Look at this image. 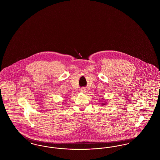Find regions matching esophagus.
<instances>
[{
	"label": "esophagus",
	"instance_id": "1",
	"mask_svg": "<svg viewBox=\"0 0 160 160\" xmlns=\"http://www.w3.org/2000/svg\"><path fill=\"white\" fill-rule=\"evenodd\" d=\"M86 89L85 88H82L81 89H80V91H81V92H82V93H85L86 92Z\"/></svg>",
	"mask_w": 160,
	"mask_h": 160
}]
</instances>
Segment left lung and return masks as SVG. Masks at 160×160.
I'll list each match as a JSON object with an SVG mask.
<instances>
[{"label": "left lung", "instance_id": "left-lung-1", "mask_svg": "<svg viewBox=\"0 0 160 160\" xmlns=\"http://www.w3.org/2000/svg\"><path fill=\"white\" fill-rule=\"evenodd\" d=\"M102 99H103V98H102ZM101 101L103 102V103H102V104H101V106H105V105L106 104L107 102H106V101H102H102Z\"/></svg>", "mask_w": 160, "mask_h": 160}]
</instances>
